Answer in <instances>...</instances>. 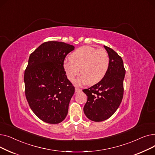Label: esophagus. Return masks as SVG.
I'll list each match as a JSON object with an SVG mask.
<instances>
[{
    "mask_svg": "<svg viewBox=\"0 0 155 155\" xmlns=\"http://www.w3.org/2000/svg\"><path fill=\"white\" fill-rule=\"evenodd\" d=\"M82 91V89L81 88H78V87H75V92H81Z\"/></svg>",
    "mask_w": 155,
    "mask_h": 155,
    "instance_id": "1",
    "label": "esophagus"
}]
</instances>
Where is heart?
I'll use <instances>...</instances> for the list:
<instances>
[{
	"mask_svg": "<svg viewBox=\"0 0 155 155\" xmlns=\"http://www.w3.org/2000/svg\"><path fill=\"white\" fill-rule=\"evenodd\" d=\"M69 60L64 62L63 68L70 81L74 80L80 69L82 77L77 80V85L98 83L106 74L109 66V56L103 48L80 47L69 56Z\"/></svg>",
	"mask_w": 155,
	"mask_h": 155,
	"instance_id": "obj_1",
	"label": "heart"
}]
</instances>
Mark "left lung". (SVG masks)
<instances>
[{"instance_id": "obj_1", "label": "left lung", "mask_w": 155, "mask_h": 155, "mask_svg": "<svg viewBox=\"0 0 155 155\" xmlns=\"http://www.w3.org/2000/svg\"><path fill=\"white\" fill-rule=\"evenodd\" d=\"M109 56V66L104 77L94 85L84 89L87 96L84 112L87 118L101 122L117 110L124 94L126 70L121 57L112 48L104 46Z\"/></svg>"}]
</instances>
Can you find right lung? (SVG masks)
Returning a JSON list of instances; mask_svg holds the SVG:
<instances>
[{
    "mask_svg": "<svg viewBox=\"0 0 155 155\" xmlns=\"http://www.w3.org/2000/svg\"><path fill=\"white\" fill-rule=\"evenodd\" d=\"M75 47L59 41H47L32 52L24 71L25 95L35 115L49 124L66 117L75 87L63 68L67 55Z\"/></svg>",
    "mask_w": 155,
    "mask_h": 155,
    "instance_id": "right-lung-1",
    "label": "right lung"
}]
</instances>
